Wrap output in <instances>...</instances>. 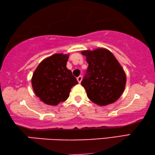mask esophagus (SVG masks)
Masks as SVG:
<instances>
[{
    "label": "esophagus",
    "mask_w": 155,
    "mask_h": 155,
    "mask_svg": "<svg viewBox=\"0 0 155 155\" xmlns=\"http://www.w3.org/2000/svg\"><path fill=\"white\" fill-rule=\"evenodd\" d=\"M77 80L78 81V82L79 83H81V82H82V77L81 75H80L79 77L77 78Z\"/></svg>",
    "instance_id": "esophagus-1"
}]
</instances>
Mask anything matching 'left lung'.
I'll return each mask as SVG.
<instances>
[{
  "mask_svg": "<svg viewBox=\"0 0 155 155\" xmlns=\"http://www.w3.org/2000/svg\"><path fill=\"white\" fill-rule=\"evenodd\" d=\"M88 64L87 75L81 82L88 97L99 106L113 104L125 89L126 75L124 68L110 51L104 48L84 50Z\"/></svg>",
  "mask_w": 155,
  "mask_h": 155,
  "instance_id": "left-lung-1",
  "label": "left lung"
}]
</instances>
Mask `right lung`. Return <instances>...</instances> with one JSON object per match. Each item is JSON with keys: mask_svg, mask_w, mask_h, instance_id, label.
Returning <instances> with one entry per match:
<instances>
[{"mask_svg": "<svg viewBox=\"0 0 155 155\" xmlns=\"http://www.w3.org/2000/svg\"><path fill=\"white\" fill-rule=\"evenodd\" d=\"M68 56V54H55L47 57L33 73V89L46 104L57 106L66 101L71 88L78 84L71 71L67 68Z\"/></svg>", "mask_w": 155, "mask_h": 155, "instance_id": "obj_1", "label": "right lung"}]
</instances>
